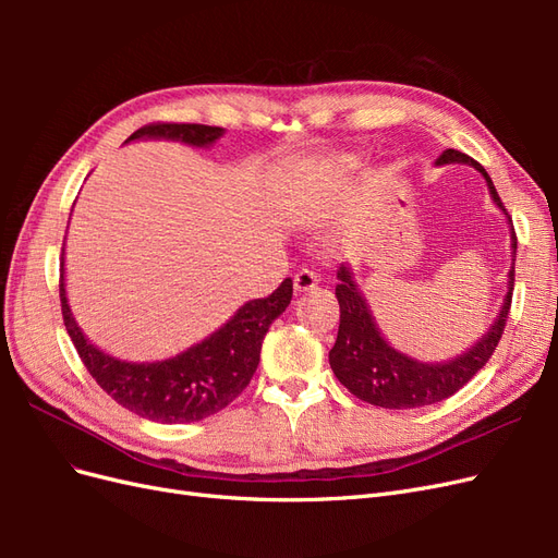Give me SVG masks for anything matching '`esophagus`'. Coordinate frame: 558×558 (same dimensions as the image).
<instances>
[{"label":"esophagus","mask_w":558,"mask_h":558,"mask_svg":"<svg viewBox=\"0 0 558 558\" xmlns=\"http://www.w3.org/2000/svg\"><path fill=\"white\" fill-rule=\"evenodd\" d=\"M318 277L312 272V269H300V272L293 277V289L295 293H310L316 289Z\"/></svg>","instance_id":"1"}]
</instances>
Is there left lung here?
Wrapping results in <instances>:
<instances>
[{"instance_id":"8db88e82","label":"left lung","mask_w":558,"mask_h":558,"mask_svg":"<svg viewBox=\"0 0 558 558\" xmlns=\"http://www.w3.org/2000/svg\"><path fill=\"white\" fill-rule=\"evenodd\" d=\"M435 165H470L484 177L488 185V195H492L494 205L508 216L502 202L496 193V185L492 177L486 174L484 167L472 160L459 150L447 148L445 154L435 160ZM510 223V248H512V267L508 272V293L502 298V305L494 324L480 337V340L468 347L459 356L440 363H428L408 356V353L398 351L386 342L377 320L369 310L363 291L359 289L356 277H353L351 267L342 265L337 269V283L335 295L340 302V330H337L335 347L330 349L328 359L335 377L340 379L349 393L356 398L377 404L386 410H414L435 404L449 396H453L459 388H463L486 361L494 356V349L498 347L505 320H508L510 302H512V286H514V258H517V234Z\"/></svg>"}]
</instances>
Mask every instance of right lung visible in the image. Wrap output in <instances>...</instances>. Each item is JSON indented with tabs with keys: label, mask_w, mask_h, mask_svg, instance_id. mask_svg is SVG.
<instances>
[{
	"label": "right lung",
	"mask_w": 558,
	"mask_h": 558,
	"mask_svg": "<svg viewBox=\"0 0 558 558\" xmlns=\"http://www.w3.org/2000/svg\"><path fill=\"white\" fill-rule=\"evenodd\" d=\"M223 128L211 125L158 123L132 132L128 142L167 140L209 148L223 137ZM64 286L62 258V318L83 365L118 404L148 421H158V424H191V421H202L228 408L248 386L260 361L265 332L291 305L293 298V281L283 279L272 295L244 302L221 328L177 356L154 363H134L111 356L83 335L72 314Z\"/></svg>",
	"instance_id": "obj_1"
}]
</instances>
